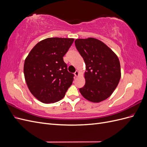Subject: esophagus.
<instances>
[{"label": "esophagus", "instance_id": "esophagus-1", "mask_svg": "<svg viewBox=\"0 0 147 147\" xmlns=\"http://www.w3.org/2000/svg\"><path fill=\"white\" fill-rule=\"evenodd\" d=\"M74 75H75V77H77V76H78L79 75V72H78V70H76L75 72V73H74Z\"/></svg>", "mask_w": 147, "mask_h": 147}]
</instances>
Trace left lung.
<instances>
[{
    "label": "left lung",
    "instance_id": "8db88e82",
    "mask_svg": "<svg viewBox=\"0 0 147 147\" xmlns=\"http://www.w3.org/2000/svg\"><path fill=\"white\" fill-rule=\"evenodd\" d=\"M75 44L86 64L85 84L80 88V92L92 102L107 99L121 78L118 56L104 43L94 38L76 39Z\"/></svg>",
    "mask_w": 147,
    "mask_h": 147
}]
</instances>
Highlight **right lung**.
Listing matches in <instances>:
<instances>
[{"label":"right lung","mask_w":147,"mask_h":147,"mask_svg":"<svg viewBox=\"0 0 147 147\" xmlns=\"http://www.w3.org/2000/svg\"><path fill=\"white\" fill-rule=\"evenodd\" d=\"M74 41L69 38H47L34 46L24 64L29 91L45 104L58 102L72 84L74 75L68 72L63 56Z\"/></svg>","instance_id":"add662e5"}]
</instances>
